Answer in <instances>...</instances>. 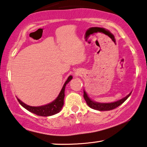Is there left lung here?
I'll return each mask as SVG.
<instances>
[{"label":"left lung","instance_id":"8db88e82","mask_svg":"<svg viewBox=\"0 0 147 147\" xmlns=\"http://www.w3.org/2000/svg\"><path fill=\"white\" fill-rule=\"evenodd\" d=\"M83 91H84V94H83L84 99H85L86 102H87V104L88 105V106L91 107L92 109H96V110H99V111H109V110H111V109L116 108L117 107L120 106L121 104H122V103L128 98L129 96L130 95L131 93H132V92H130L128 95H126V96L124 97V98L121 99L118 101H114V102L100 103V102H97V101L92 100V99L89 97V95H87V93H86L85 89H84Z\"/></svg>","mask_w":147,"mask_h":147}]
</instances>
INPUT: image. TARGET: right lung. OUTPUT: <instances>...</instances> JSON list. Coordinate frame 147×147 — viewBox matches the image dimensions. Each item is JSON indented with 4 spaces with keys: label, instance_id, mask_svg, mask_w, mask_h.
I'll list each match as a JSON object with an SVG mask.
<instances>
[{
    "label": "right lung",
    "instance_id": "right-lung-1",
    "mask_svg": "<svg viewBox=\"0 0 147 147\" xmlns=\"http://www.w3.org/2000/svg\"><path fill=\"white\" fill-rule=\"evenodd\" d=\"M72 79V76L70 75L68 77L67 80H66L65 83H64L63 87H62L61 91H60L59 95L56 97V99H54L53 101L48 104L44 105H41V106H30L25 104L21 101L18 97H17V100L19 102V103L22 105V106L30 111L31 113H34L35 114L38 115L40 116H53L54 114L59 113L61 111L62 107L64 105V91H65V87L66 84L69 83L70 81H71Z\"/></svg>",
    "mask_w": 147,
    "mask_h": 147
}]
</instances>
